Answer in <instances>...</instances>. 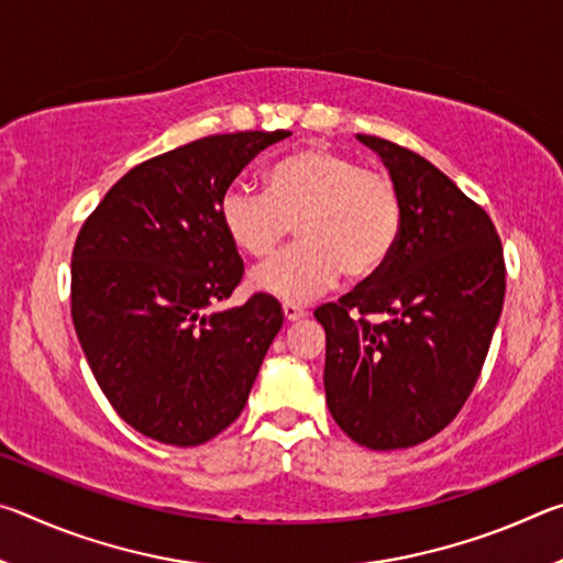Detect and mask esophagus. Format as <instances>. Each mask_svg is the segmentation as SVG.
<instances>
[{
    "label": "esophagus",
    "instance_id": "obj_1",
    "mask_svg": "<svg viewBox=\"0 0 563 563\" xmlns=\"http://www.w3.org/2000/svg\"><path fill=\"white\" fill-rule=\"evenodd\" d=\"M283 316L288 322H295V320H302L305 318V310L300 308V305H292V302H285L283 305Z\"/></svg>",
    "mask_w": 563,
    "mask_h": 563
}]
</instances>
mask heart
I'll list each match as a JSON object with an SVG mask.
<instances>
[{"label":"heart","mask_w":563,"mask_h":563,"mask_svg":"<svg viewBox=\"0 0 563 563\" xmlns=\"http://www.w3.org/2000/svg\"><path fill=\"white\" fill-rule=\"evenodd\" d=\"M221 223L251 258H268L295 223L298 245L253 271L251 285L285 302H308L342 278H375L402 231V201L393 180L325 146L302 148L265 176V194L231 186Z\"/></svg>","instance_id":"1"}]
</instances>
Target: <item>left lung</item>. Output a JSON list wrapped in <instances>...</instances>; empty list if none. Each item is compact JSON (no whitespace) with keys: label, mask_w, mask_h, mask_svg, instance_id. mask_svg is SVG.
Listing matches in <instances>:
<instances>
[{"label":"left lung","mask_w":563,"mask_h":563,"mask_svg":"<svg viewBox=\"0 0 563 563\" xmlns=\"http://www.w3.org/2000/svg\"><path fill=\"white\" fill-rule=\"evenodd\" d=\"M357 139L383 158L402 201L393 258L316 310L325 328V397L350 440L407 450L442 432L479 379L507 268L484 208L440 168L393 141Z\"/></svg>","instance_id":"obj_1"}]
</instances>
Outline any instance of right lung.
<instances>
[{"instance_id":"obj_1","label":"right lung","mask_w":563,"mask_h":563,"mask_svg":"<svg viewBox=\"0 0 563 563\" xmlns=\"http://www.w3.org/2000/svg\"><path fill=\"white\" fill-rule=\"evenodd\" d=\"M290 131L190 141L111 186L71 253V320L111 407L151 440L196 446L243 412L280 302L253 295L218 310L243 278L221 198Z\"/></svg>"}]
</instances>
